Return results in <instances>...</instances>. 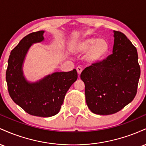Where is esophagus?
<instances>
[{
	"label": "esophagus",
	"mask_w": 146,
	"mask_h": 146,
	"mask_svg": "<svg viewBox=\"0 0 146 146\" xmlns=\"http://www.w3.org/2000/svg\"><path fill=\"white\" fill-rule=\"evenodd\" d=\"M77 72H78V75H80V74H81V73H82V67H80V66H78V67H77Z\"/></svg>",
	"instance_id": "esophagus-1"
}]
</instances>
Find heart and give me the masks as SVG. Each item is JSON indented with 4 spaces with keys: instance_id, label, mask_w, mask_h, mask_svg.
<instances>
[{
    "instance_id": "obj_1",
    "label": "heart",
    "mask_w": 146,
    "mask_h": 146,
    "mask_svg": "<svg viewBox=\"0 0 146 146\" xmlns=\"http://www.w3.org/2000/svg\"><path fill=\"white\" fill-rule=\"evenodd\" d=\"M71 50L76 54L86 53V60L90 64H98L104 61L110 51V44L105 38L84 37L75 41Z\"/></svg>"
}]
</instances>
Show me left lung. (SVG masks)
Wrapping results in <instances>:
<instances>
[{
  "instance_id": "left-lung-1",
  "label": "left lung",
  "mask_w": 146,
  "mask_h": 146,
  "mask_svg": "<svg viewBox=\"0 0 146 146\" xmlns=\"http://www.w3.org/2000/svg\"><path fill=\"white\" fill-rule=\"evenodd\" d=\"M113 54L82 72L86 104L97 115L116 113L137 94L140 78L137 48L123 33L113 31Z\"/></svg>"
}]
</instances>
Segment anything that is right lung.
I'll return each mask as SVG.
<instances>
[{
    "mask_svg": "<svg viewBox=\"0 0 146 146\" xmlns=\"http://www.w3.org/2000/svg\"><path fill=\"white\" fill-rule=\"evenodd\" d=\"M44 31L28 34L11 51L6 71L8 91L12 100L29 115L49 117L59 113L65 95L78 79L75 69L55 72L35 82L23 73V64L31 45L44 41Z\"/></svg>",
    "mask_w": 146,
    "mask_h": 146,
    "instance_id": "right-lung-1",
    "label": "right lung"
}]
</instances>
